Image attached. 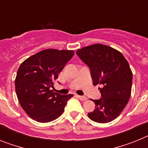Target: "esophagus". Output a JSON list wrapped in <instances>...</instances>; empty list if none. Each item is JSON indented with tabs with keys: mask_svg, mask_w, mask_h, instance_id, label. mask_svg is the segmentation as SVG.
<instances>
[{
	"mask_svg": "<svg viewBox=\"0 0 148 148\" xmlns=\"http://www.w3.org/2000/svg\"><path fill=\"white\" fill-rule=\"evenodd\" d=\"M78 98L82 101H85L87 99V97H85V96H83V95H78Z\"/></svg>",
	"mask_w": 148,
	"mask_h": 148,
	"instance_id": "34e87169",
	"label": "esophagus"
}]
</instances>
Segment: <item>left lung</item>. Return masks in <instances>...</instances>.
Returning a JSON list of instances; mask_svg holds the SVG:
<instances>
[{
  "label": "left lung",
  "mask_w": 148,
  "mask_h": 148,
  "mask_svg": "<svg viewBox=\"0 0 148 148\" xmlns=\"http://www.w3.org/2000/svg\"><path fill=\"white\" fill-rule=\"evenodd\" d=\"M77 56L90 67L93 85L101 98L92 100L95 108L88 117L98 123H108L116 119L125 109L131 94L133 73L127 61L119 51L101 44L79 49Z\"/></svg>",
  "instance_id": "1"
}]
</instances>
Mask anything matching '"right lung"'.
<instances>
[{"label":"right lung","instance_id":"right-lung-1","mask_svg":"<svg viewBox=\"0 0 148 148\" xmlns=\"http://www.w3.org/2000/svg\"><path fill=\"white\" fill-rule=\"evenodd\" d=\"M73 55V50L44 49L20 65L15 81V91L21 108L30 118L46 123L62 114L73 95H61L51 88Z\"/></svg>","mask_w":148,"mask_h":148}]
</instances>
